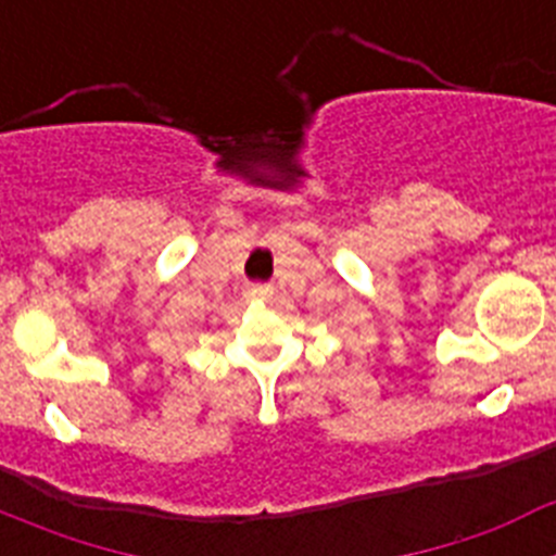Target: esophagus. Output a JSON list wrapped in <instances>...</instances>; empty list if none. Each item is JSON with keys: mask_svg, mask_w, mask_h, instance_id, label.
Returning a JSON list of instances; mask_svg holds the SVG:
<instances>
[{"mask_svg": "<svg viewBox=\"0 0 556 556\" xmlns=\"http://www.w3.org/2000/svg\"><path fill=\"white\" fill-rule=\"evenodd\" d=\"M244 294H248V298H267L269 287H262V283H250V287L244 289Z\"/></svg>", "mask_w": 556, "mask_h": 556, "instance_id": "obj_1", "label": "esophagus"}]
</instances>
